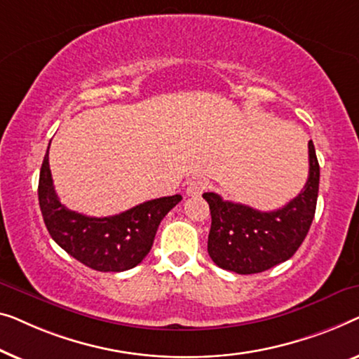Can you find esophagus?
<instances>
[{
  "mask_svg": "<svg viewBox=\"0 0 359 359\" xmlns=\"http://www.w3.org/2000/svg\"><path fill=\"white\" fill-rule=\"evenodd\" d=\"M208 189V182L205 179H195L187 185V195L189 196H200L203 191Z\"/></svg>",
  "mask_w": 359,
  "mask_h": 359,
  "instance_id": "esophagus-1",
  "label": "esophagus"
}]
</instances>
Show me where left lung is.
Listing matches in <instances>:
<instances>
[{
	"instance_id": "8db88e82",
	"label": "left lung",
	"mask_w": 359,
	"mask_h": 359,
	"mask_svg": "<svg viewBox=\"0 0 359 359\" xmlns=\"http://www.w3.org/2000/svg\"><path fill=\"white\" fill-rule=\"evenodd\" d=\"M320 168L309 141V177L296 198L275 211L226 201L206 191L211 213L208 254L219 269L239 275L260 273L286 262L299 249L316 215Z\"/></svg>"
}]
</instances>
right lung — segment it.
I'll return each instance as SVG.
<instances>
[{
    "label": "right lung",
    "mask_w": 359,
    "mask_h": 359,
    "mask_svg": "<svg viewBox=\"0 0 359 359\" xmlns=\"http://www.w3.org/2000/svg\"><path fill=\"white\" fill-rule=\"evenodd\" d=\"M180 200V195L163 196L120 215L93 218L68 210L58 200L48 149L40 168L39 205L50 236L65 252L97 271H125L141 264L153 247L161 221Z\"/></svg>",
    "instance_id": "obj_1"
}]
</instances>
